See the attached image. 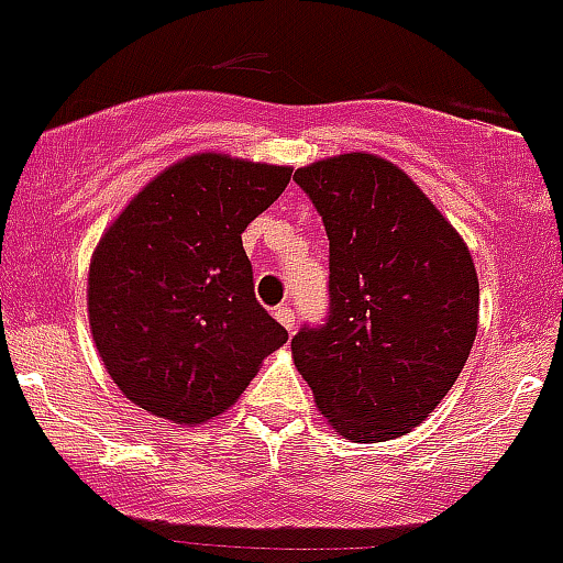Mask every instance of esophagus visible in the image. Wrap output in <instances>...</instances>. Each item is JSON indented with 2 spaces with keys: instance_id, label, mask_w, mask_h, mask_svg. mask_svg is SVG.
I'll return each instance as SVG.
<instances>
[{
  "instance_id": "esophagus-1",
  "label": "esophagus",
  "mask_w": 563,
  "mask_h": 563,
  "mask_svg": "<svg viewBox=\"0 0 563 563\" xmlns=\"http://www.w3.org/2000/svg\"><path fill=\"white\" fill-rule=\"evenodd\" d=\"M276 320H279L289 333H292L295 331V311H292V306H289V303L276 306Z\"/></svg>"
}]
</instances>
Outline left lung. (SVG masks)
Masks as SVG:
<instances>
[{
	"mask_svg": "<svg viewBox=\"0 0 563 563\" xmlns=\"http://www.w3.org/2000/svg\"><path fill=\"white\" fill-rule=\"evenodd\" d=\"M328 235V314L292 336L317 408L350 441H391L438 408L476 339L468 246L388 161L347 153L292 177Z\"/></svg>",
	"mask_w": 563,
	"mask_h": 563,
	"instance_id": "8db88e82",
	"label": "left lung"
}]
</instances>
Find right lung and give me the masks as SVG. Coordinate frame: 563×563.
Instances as JSON below:
<instances>
[{
	"label": "right lung",
	"mask_w": 563,
	"mask_h": 563,
	"mask_svg": "<svg viewBox=\"0 0 563 563\" xmlns=\"http://www.w3.org/2000/svg\"><path fill=\"white\" fill-rule=\"evenodd\" d=\"M289 166L202 153L142 188L90 265L95 347L131 402L202 424L287 342L254 298L243 230L287 188Z\"/></svg>",
	"instance_id": "add662e5"
}]
</instances>
